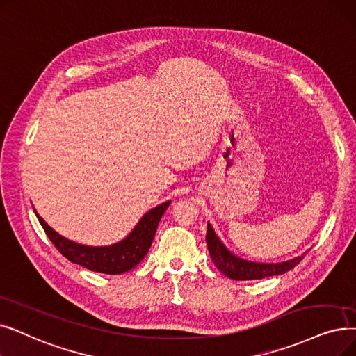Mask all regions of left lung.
I'll return each instance as SVG.
<instances>
[{"label":"left lung","instance_id":"8db88e82","mask_svg":"<svg viewBox=\"0 0 356 356\" xmlns=\"http://www.w3.org/2000/svg\"><path fill=\"white\" fill-rule=\"evenodd\" d=\"M207 245L211 254V259L215 266L220 269L221 273L236 281H252V280H264V277L282 275L297 266L302 260L304 254L293 257L281 264H256V261L244 260L231 253L222 241L215 234L211 224H208L207 231Z\"/></svg>","mask_w":356,"mask_h":356}]
</instances>
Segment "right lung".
<instances>
[{
  "mask_svg": "<svg viewBox=\"0 0 356 356\" xmlns=\"http://www.w3.org/2000/svg\"><path fill=\"white\" fill-rule=\"evenodd\" d=\"M168 205L170 200L149 209L122 241L102 247L79 244L59 236L55 229H52L43 221V218L38 215L36 211L35 213L42 228L44 229L46 236L49 237L58 252L65 256L70 261H72V264L81 265L83 268L92 272L120 275L134 269L145 257L154 240V236H156L159 222Z\"/></svg>",
  "mask_w": 356,
  "mask_h": 356,
  "instance_id": "add662e5",
  "label": "right lung"
}]
</instances>
